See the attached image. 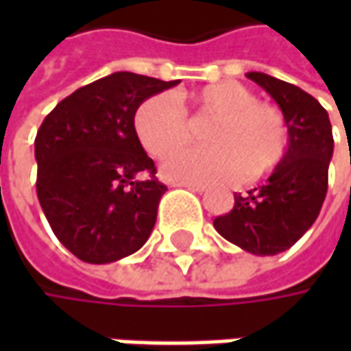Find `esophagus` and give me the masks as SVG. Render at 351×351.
Here are the masks:
<instances>
[{
  "mask_svg": "<svg viewBox=\"0 0 351 351\" xmlns=\"http://www.w3.org/2000/svg\"><path fill=\"white\" fill-rule=\"evenodd\" d=\"M176 185L185 187V189H189V191H197V193H203V191H205V185H199V183H176Z\"/></svg>",
  "mask_w": 351,
  "mask_h": 351,
  "instance_id": "34e87169",
  "label": "esophagus"
}]
</instances>
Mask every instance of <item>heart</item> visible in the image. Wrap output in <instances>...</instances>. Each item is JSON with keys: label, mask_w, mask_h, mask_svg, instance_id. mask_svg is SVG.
<instances>
[{"label": "heart", "mask_w": 351, "mask_h": 351, "mask_svg": "<svg viewBox=\"0 0 351 351\" xmlns=\"http://www.w3.org/2000/svg\"><path fill=\"white\" fill-rule=\"evenodd\" d=\"M195 117H215L205 142L209 148L185 150L162 164V176L176 183H219L258 180L281 164L287 152V125L281 111L256 99L254 91L234 80L215 82L189 93ZM134 134L154 158H166L191 138V123L169 93H156L134 111Z\"/></svg>", "instance_id": "heart-1"}]
</instances>
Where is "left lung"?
Listing matches in <instances>:
<instances>
[{
  "label": "left lung",
  "mask_w": 351,
  "mask_h": 351,
  "mask_svg": "<svg viewBox=\"0 0 351 351\" xmlns=\"http://www.w3.org/2000/svg\"><path fill=\"white\" fill-rule=\"evenodd\" d=\"M279 105L287 125V152L262 187L234 193V207L213 224L238 248L256 256L289 250L317 221L328 189L334 152L326 109L301 88L263 72L246 74Z\"/></svg>",
  "instance_id": "left-lung-1"
}]
</instances>
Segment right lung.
<instances>
[{
    "instance_id": "obj_1",
    "label": "right lung",
    "mask_w": 351,
    "mask_h": 351,
    "mask_svg": "<svg viewBox=\"0 0 351 351\" xmlns=\"http://www.w3.org/2000/svg\"><path fill=\"white\" fill-rule=\"evenodd\" d=\"M115 72L75 89L43 121L34 138L36 195L52 232L88 263H111L152 234L166 185L134 134L142 101L178 86ZM141 173L151 178L142 182Z\"/></svg>"
}]
</instances>
